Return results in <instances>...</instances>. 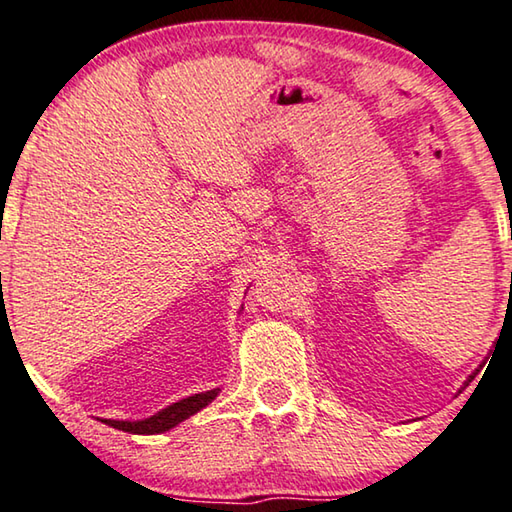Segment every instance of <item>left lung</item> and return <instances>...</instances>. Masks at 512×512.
Wrapping results in <instances>:
<instances>
[{
    "label": "left lung",
    "mask_w": 512,
    "mask_h": 512,
    "mask_svg": "<svg viewBox=\"0 0 512 512\" xmlns=\"http://www.w3.org/2000/svg\"><path fill=\"white\" fill-rule=\"evenodd\" d=\"M474 375H476V372H474ZM474 375H470V379H467V381H465V386H467V384H470V381L474 379ZM458 393H461V391H458Z\"/></svg>",
    "instance_id": "8db88e82"
}]
</instances>
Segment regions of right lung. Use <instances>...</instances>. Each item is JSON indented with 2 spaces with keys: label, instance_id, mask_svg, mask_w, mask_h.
I'll return each instance as SVG.
<instances>
[{
  "label": "right lung",
  "instance_id": "right-lung-1",
  "mask_svg": "<svg viewBox=\"0 0 512 512\" xmlns=\"http://www.w3.org/2000/svg\"><path fill=\"white\" fill-rule=\"evenodd\" d=\"M244 309V307H241ZM221 388H212V391H205V393H196V395H189L185 400L180 402H173L169 404L167 409L158 411L151 418H144V420H103L112 429H119V431H128V433H137V436H153V433H164L176 427L187 418H192L194 413H198L201 409H205L207 404H210L216 395H219Z\"/></svg>",
  "mask_w": 512,
  "mask_h": 512
}]
</instances>
